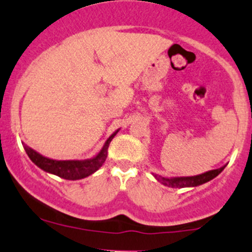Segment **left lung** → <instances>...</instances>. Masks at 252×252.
Returning a JSON list of instances; mask_svg holds the SVG:
<instances>
[{
    "label": "left lung",
    "mask_w": 252,
    "mask_h": 252,
    "mask_svg": "<svg viewBox=\"0 0 252 252\" xmlns=\"http://www.w3.org/2000/svg\"><path fill=\"white\" fill-rule=\"evenodd\" d=\"M226 168V165L221 166L219 169H214V170L205 171V173L194 175V176H175V177H166L161 176L158 174H152L156 177L157 181L163 184L164 186L171 187V189H184V187H197L200 185L209 182L210 180L215 179L219 174L222 173V170Z\"/></svg>",
    "instance_id": "obj_1"
}]
</instances>
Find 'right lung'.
Returning a JSON list of instances; mask_svg holds the SVG:
<instances>
[{"label": "right lung", "mask_w": 252, "mask_h": 252, "mask_svg": "<svg viewBox=\"0 0 252 252\" xmlns=\"http://www.w3.org/2000/svg\"><path fill=\"white\" fill-rule=\"evenodd\" d=\"M119 131V129L115 131L107 140L105 141L104 146H102L100 152L95 155L94 157L89 158V159L83 160H57L50 159V158L44 157V156L39 155L35 150L31 147L26 146L24 144V150L28 153L29 158L46 173L57 175V176L62 177L65 180H81L84 177L89 176V175L94 174L95 171L99 170L105 163L106 158H107V150L110 146V142L112 141L113 137L116 136Z\"/></svg>", "instance_id": "right-lung-1"}]
</instances>
